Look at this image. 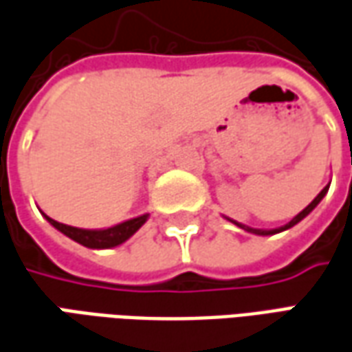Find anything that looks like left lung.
<instances>
[{
    "label": "left lung",
    "instance_id": "left-lung-1",
    "mask_svg": "<svg viewBox=\"0 0 352 352\" xmlns=\"http://www.w3.org/2000/svg\"><path fill=\"white\" fill-rule=\"evenodd\" d=\"M327 188H329V185L324 186V188L320 190V195H318L316 198H314V200H312V202H310V204H308V206L305 208L302 212H300V214H296V216L293 217V219H291L289 223H285V226H281V227H277V229H256V227H248V226H245V223H239V221H235V219H229V217H226V219H229L231 223H235L236 227L245 229V231H248V233H254V235H276V233H281V231H285V229H291V227L296 226L298 221H302V219H305V217H307L308 214H310V212H312V210H314V208H316L318 204L322 202V198L327 195Z\"/></svg>",
    "mask_w": 352,
    "mask_h": 352
}]
</instances>
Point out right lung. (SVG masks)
<instances>
[{"label": "right lung", "instance_id": "1", "mask_svg": "<svg viewBox=\"0 0 352 352\" xmlns=\"http://www.w3.org/2000/svg\"><path fill=\"white\" fill-rule=\"evenodd\" d=\"M44 217L52 226L56 227L57 231H61L63 235L73 239L75 243L86 246V248H113V246L123 245L126 239H131V236L135 235L136 231L146 223L148 214L133 217V219H126L123 223H117V226L107 227V229H78V227L59 223V221L52 219V217L45 216V214Z\"/></svg>", "mask_w": 352, "mask_h": 352}]
</instances>
